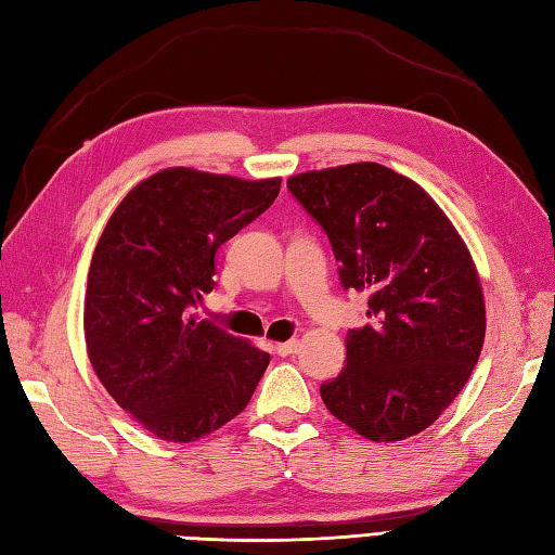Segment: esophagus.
Returning <instances> with one entry per match:
<instances>
[{
  "mask_svg": "<svg viewBox=\"0 0 555 555\" xmlns=\"http://www.w3.org/2000/svg\"><path fill=\"white\" fill-rule=\"evenodd\" d=\"M299 350V340L292 338L287 343H278L275 345V352L280 354V358H289V354H295Z\"/></svg>",
  "mask_w": 555,
  "mask_h": 555,
  "instance_id": "obj_1",
  "label": "esophagus"
}]
</instances>
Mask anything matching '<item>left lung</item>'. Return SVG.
Instances as JSON below:
<instances>
[{
    "mask_svg": "<svg viewBox=\"0 0 555 555\" xmlns=\"http://www.w3.org/2000/svg\"><path fill=\"white\" fill-rule=\"evenodd\" d=\"M287 188L326 232L343 287L370 297L367 323L345 336V370L321 384L323 403L372 442L423 433L483 348L472 254L433 197L382 164L307 171Z\"/></svg>",
    "mask_w": 555,
    "mask_h": 555,
    "instance_id": "left-lung-1",
    "label": "left lung"
}]
</instances>
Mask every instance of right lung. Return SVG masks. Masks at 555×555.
I'll list each match as a JSON object with an SVG mask.
<instances>
[{"mask_svg": "<svg viewBox=\"0 0 555 555\" xmlns=\"http://www.w3.org/2000/svg\"><path fill=\"white\" fill-rule=\"evenodd\" d=\"M280 179L164 169L115 207L83 299L93 372L166 442H195L244 411L270 354L197 319L215 254L275 203Z\"/></svg>", "mask_w": 555, "mask_h": 555, "instance_id": "add662e5", "label": "right lung"}]
</instances>
